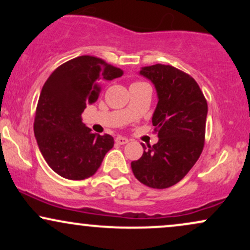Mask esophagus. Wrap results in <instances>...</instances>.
Masks as SVG:
<instances>
[{
	"mask_svg": "<svg viewBox=\"0 0 250 250\" xmlns=\"http://www.w3.org/2000/svg\"><path fill=\"white\" fill-rule=\"evenodd\" d=\"M115 142L117 145H125V143H128V139H125L123 136H119L115 139Z\"/></svg>",
	"mask_w": 250,
	"mask_h": 250,
	"instance_id": "esophagus-1",
	"label": "esophagus"
}]
</instances>
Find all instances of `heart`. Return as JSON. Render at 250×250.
<instances>
[{
  "instance_id": "1",
  "label": "heart",
  "mask_w": 250,
  "mask_h": 250,
  "mask_svg": "<svg viewBox=\"0 0 250 250\" xmlns=\"http://www.w3.org/2000/svg\"><path fill=\"white\" fill-rule=\"evenodd\" d=\"M136 83H137V82H136Z\"/></svg>"
}]
</instances>
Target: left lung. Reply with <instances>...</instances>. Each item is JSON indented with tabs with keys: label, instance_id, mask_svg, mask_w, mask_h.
I'll use <instances>...</instances> for the list:
<instances>
[{
	"label": "left lung",
	"instance_id": "8db88e82",
	"mask_svg": "<svg viewBox=\"0 0 250 250\" xmlns=\"http://www.w3.org/2000/svg\"><path fill=\"white\" fill-rule=\"evenodd\" d=\"M140 74L157 91L159 102L151 121L159 142L142 145L145 151L131 162V170L148 187L169 188L188 174L202 153L207 100L193 77L173 65L159 63L142 68Z\"/></svg>",
	"mask_w": 250,
	"mask_h": 250
}]
</instances>
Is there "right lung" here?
I'll return each mask as SVG.
<instances>
[{
	"label": "right lung",
	"mask_w": 250,
	"mask_h": 250,
	"mask_svg": "<svg viewBox=\"0 0 250 250\" xmlns=\"http://www.w3.org/2000/svg\"><path fill=\"white\" fill-rule=\"evenodd\" d=\"M123 75L120 68L99 57L83 55L51 73L37 102L34 133L48 166L68 180H84L100 168L114 147L110 135H97L82 122L87 104L99 97L102 80Z\"/></svg>",
	"instance_id": "right-lung-1"
}]
</instances>
